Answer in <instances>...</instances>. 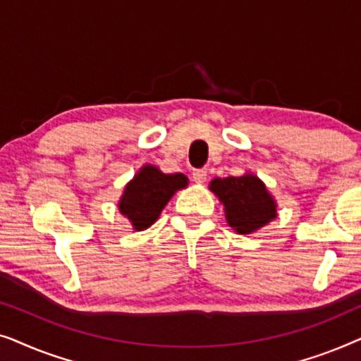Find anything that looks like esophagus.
<instances>
[{"label":"esophagus","mask_w":361,"mask_h":361,"mask_svg":"<svg viewBox=\"0 0 361 361\" xmlns=\"http://www.w3.org/2000/svg\"><path fill=\"white\" fill-rule=\"evenodd\" d=\"M192 177H194V180L197 184H202V182H205L207 179V171L205 169H195L192 172Z\"/></svg>","instance_id":"esophagus-1"}]
</instances>
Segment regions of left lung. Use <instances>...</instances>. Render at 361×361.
<instances>
[{"label": "left lung", "mask_w": 361, "mask_h": 361, "mask_svg": "<svg viewBox=\"0 0 361 361\" xmlns=\"http://www.w3.org/2000/svg\"><path fill=\"white\" fill-rule=\"evenodd\" d=\"M209 189L224 204L226 224L238 235H251L278 216V204L253 172L238 177H215Z\"/></svg>", "instance_id": "obj_1"}]
</instances>
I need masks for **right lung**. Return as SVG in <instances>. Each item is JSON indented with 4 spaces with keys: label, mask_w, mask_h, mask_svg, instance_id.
<instances>
[{
    "label": "right lung",
    "mask_w": 361,
    "mask_h": 361,
    "mask_svg": "<svg viewBox=\"0 0 361 361\" xmlns=\"http://www.w3.org/2000/svg\"><path fill=\"white\" fill-rule=\"evenodd\" d=\"M189 179L180 172L164 174L159 167L145 164L125 185L118 210L130 220L133 230L142 231L159 219L172 195L185 189Z\"/></svg>",
    "instance_id": "add662e5"
}]
</instances>
